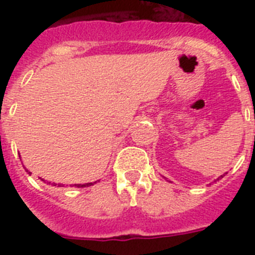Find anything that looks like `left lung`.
I'll use <instances>...</instances> for the list:
<instances>
[{"instance_id": "obj_1", "label": "left lung", "mask_w": 255, "mask_h": 255, "mask_svg": "<svg viewBox=\"0 0 255 255\" xmlns=\"http://www.w3.org/2000/svg\"><path fill=\"white\" fill-rule=\"evenodd\" d=\"M221 177H222V176H221ZM221 177H218V179H221Z\"/></svg>"}]
</instances>
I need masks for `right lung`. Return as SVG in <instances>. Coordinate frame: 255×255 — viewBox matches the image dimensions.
<instances>
[{"mask_svg": "<svg viewBox=\"0 0 255 255\" xmlns=\"http://www.w3.org/2000/svg\"><path fill=\"white\" fill-rule=\"evenodd\" d=\"M89 185H92V182H89V184H87V185H75V186H78V188H83V186H89Z\"/></svg>", "mask_w": 255, "mask_h": 255, "instance_id": "add662e5", "label": "right lung"}]
</instances>
